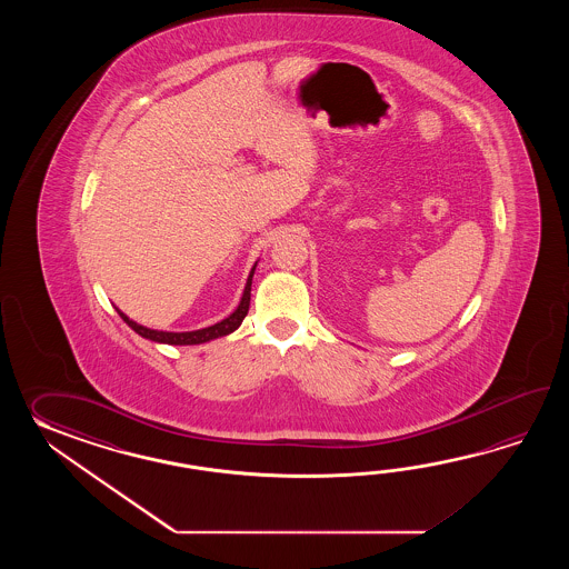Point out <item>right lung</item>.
Masks as SVG:
<instances>
[{"mask_svg": "<svg viewBox=\"0 0 569 569\" xmlns=\"http://www.w3.org/2000/svg\"><path fill=\"white\" fill-rule=\"evenodd\" d=\"M256 267H258V262H256L252 270H250V274H248L240 305L233 309V313L228 315L226 319H221L216 326L194 329V331H158V329H150V327L136 323L128 315L121 313L118 307H116V311L120 313L121 319L128 323V327H132L138 336L150 339V341H157V343L199 346V343H207V341H213V339L226 338V336H230L231 331H236L238 327L242 326L243 317L248 315V309H250V290H252V277H254Z\"/></svg>", "mask_w": 569, "mask_h": 569, "instance_id": "add662e5", "label": "right lung"}]
</instances>
